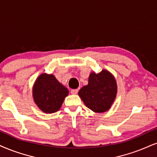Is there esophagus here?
<instances>
[{"label": "esophagus", "instance_id": "1", "mask_svg": "<svg viewBox=\"0 0 157 157\" xmlns=\"http://www.w3.org/2000/svg\"><path fill=\"white\" fill-rule=\"evenodd\" d=\"M78 90H72L71 91V93L72 94H76L78 93Z\"/></svg>", "mask_w": 157, "mask_h": 157}]
</instances>
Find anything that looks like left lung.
<instances>
[{
	"label": "left lung",
	"mask_w": 157,
	"mask_h": 157,
	"mask_svg": "<svg viewBox=\"0 0 157 157\" xmlns=\"http://www.w3.org/2000/svg\"><path fill=\"white\" fill-rule=\"evenodd\" d=\"M117 93L115 78L109 71L102 70L99 73H90L88 84L79 90L78 95L92 111L103 113L111 107Z\"/></svg>",
	"instance_id": "obj_1"
}]
</instances>
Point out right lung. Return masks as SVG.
I'll list each match as a JSON object with an SVG mask.
<instances>
[{
  "label": "right lung",
  "mask_w": 157,
  "mask_h": 157,
  "mask_svg": "<svg viewBox=\"0 0 157 157\" xmlns=\"http://www.w3.org/2000/svg\"><path fill=\"white\" fill-rule=\"evenodd\" d=\"M67 94L68 90L52 74H40L33 87L35 102L42 111L46 113L59 111Z\"/></svg>",
  "instance_id": "right-lung-1"
}]
</instances>
